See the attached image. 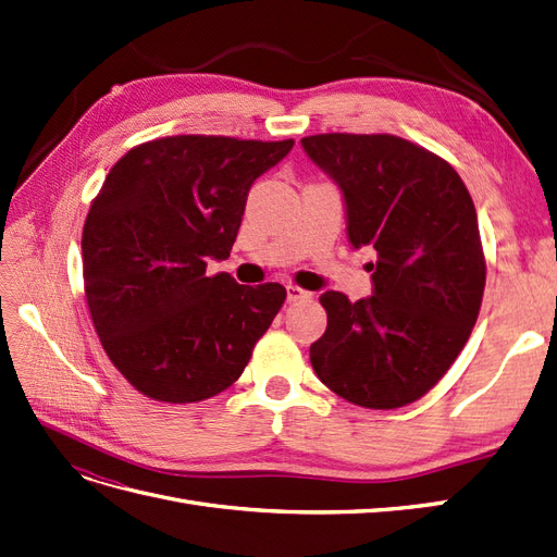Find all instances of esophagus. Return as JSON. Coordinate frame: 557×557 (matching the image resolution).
<instances>
[{
    "label": "esophagus",
    "mask_w": 557,
    "mask_h": 557,
    "mask_svg": "<svg viewBox=\"0 0 557 557\" xmlns=\"http://www.w3.org/2000/svg\"><path fill=\"white\" fill-rule=\"evenodd\" d=\"M285 293H288V301L311 299V293H309V290H305V288H299V285H288V288H285Z\"/></svg>",
    "instance_id": "34e87169"
}]
</instances>
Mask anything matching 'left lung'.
<instances>
[{"label": "left lung", "mask_w": 557, "mask_h": 557, "mask_svg": "<svg viewBox=\"0 0 557 557\" xmlns=\"http://www.w3.org/2000/svg\"><path fill=\"white\" fill-rule=\"evenodd\" d=\"M301 146L339 185L352 248L376 250L372 297L320 295L327 330L311 344L313 372L358 407H407L448 372L479 318L474 201L446 160L393 134H315Z\"/></svg>", "instance_id": "obj_1"}]
</instances>
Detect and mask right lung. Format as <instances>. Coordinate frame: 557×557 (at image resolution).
<instances>
[{
  "mask_svg": "<svg viewBox=\"0 0 557 557\" xmlns=\"http://www.w3.org/2000/svg\"><path fill=\"white\" fill-rule=\"evenodd\" d=\"M293 146L178 134L111 166L83 225V283L99 342L141 395L190 404L242 376L285 288L207 262L230 256L252 181Z\"/></svg>",
  "mask_w": 557,
  "mask_h": 557,
  "instance_id": "obj_1",
  "label": "right lung"
}]
</instances>
